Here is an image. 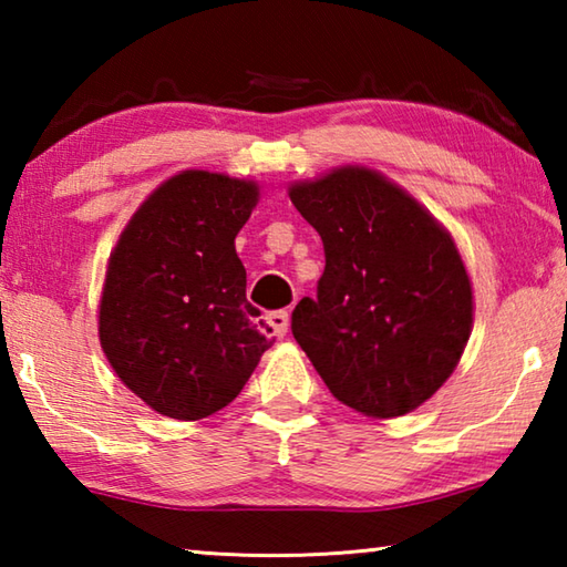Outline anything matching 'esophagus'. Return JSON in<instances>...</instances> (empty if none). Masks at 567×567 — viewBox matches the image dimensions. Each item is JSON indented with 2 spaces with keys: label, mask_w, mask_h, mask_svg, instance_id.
<instances>
[{
  "label": "esophagus",
  "mask_w": 567,
  "mask_h": 567,
  "mask_svg": "<svg viewBox=\"0 0 567 567\" xmlns=\"http://www.w3.org/2000/svg\"><path fill=\"white\" fill-rule=\"evenodd\" d=\"M267 324L272 328L275 338H285L287 328H290V315H287V310H275L267 315Z\"/></svg>",
  "instance_id": "esophagus-1"
}]
</instances>
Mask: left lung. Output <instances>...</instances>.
<instances>
[{"label":"left lung","mask_w":567,"mask_h":567,"mask_svg":"<svg viewBox=\"0 0 567 567\" xmlns=\"http://www.w3.org/2000/svg\"><path fill=\"white\" fill-rule=\"evenodd\" d=\"M290 199L322 237L318 297L292 334L342 405L388 420L453 375L473 330V287L447 229L395 182L338 167Z\"/></svg>","instance_id":"obj_1"}]
</instances>
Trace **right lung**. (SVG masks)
I'll use <instances>...</instances> for the list:
<instances>
[{"label": "right lung", "mask_w": 567, "mask_h": 567, "mask_svg": "<svg viewBox=\"0 0 567 567\" xmlns=\"http://www.w3.org/2000/svg\"><path fill=\"white\" fill-rule=\"evenodd\" d=\"M257 199L252 179L185 169L152 192L112 249L102 350L159 415L203 420L223 410L272 344L247 302L235 249Z\"/></svg>", "instance_id": "add662e5"}]
</instances>
